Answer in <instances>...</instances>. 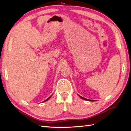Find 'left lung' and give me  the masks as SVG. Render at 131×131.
Instances as JSON below:
<instances>
[{
	"instance_id": "1",
	"label": "left lung",
	"mask_w": 131,
	"mask_h": 131,
	"mask_svg": "<svg viewBox=\"0 0 131 131\" xmlns=\"http://www.w3.org/2000/svg\"><path fill=\"white\" fill-rule=\"evenodd\" d=\"M79 96H80V97L81 98V99H83V100H88V101H91V102H94V100H89V99H86V98H84V97H82V96H80V95H78Z\"/></svg>"
}]
</instances>
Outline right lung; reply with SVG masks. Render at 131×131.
<instances>
[{
	"instance_id": "add662e5",
	"label": "right lung",
	"mask_w": 131,
	"mask_h": 131,
	"mask_svg": "<svg viewBox=\"0 0 131 131\" xmlns=\"http://www.w3.org/2000/svg\"><path fill=\"white\" fill-rule=\"evenodd\" d=\"M51 96H50V97H48V99H46V100H45V101H44V102H46V101H47V100H49V99H50V97H51Z\"/></svg>"
}]
</instances>
